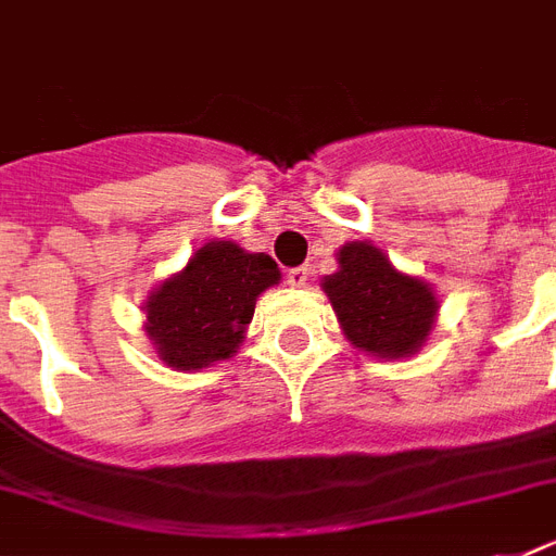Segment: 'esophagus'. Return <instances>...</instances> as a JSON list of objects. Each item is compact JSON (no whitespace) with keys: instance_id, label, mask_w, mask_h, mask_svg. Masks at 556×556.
I'll return each instance as SVG.
<instances>
[{"instance_id":"obj_1","label":"esophagus","mask_w":556,"mask_h":556,"mask_svg":"<svg viewBox=\"0 0 556 556\" xmlns=\"http://www.w3.org/2000/svg\"><path fill=\"white\" fill-rule=\"evenodd\" d=\"M286 282L291 288H305V282H308V268H291L286 274Z\"/></svg>"}]
</instances>
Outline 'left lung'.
<instances>
[{
    "mask_svg": "<svg viewBox=\"0 0 556 556\" xmlns=\"http://www.w3.org/2000/svg\"><path fill=\"white\" fill-rule=\"evenodd\" d=\"M338 265L331 277H323V291L349 343L387 361L415 355L439 314L430 282L401 274L387 253L369 242L343 244Z\"/></svg>",
    "mask_w": 556,
    "mask_h": 556,
    "instance_id": "8db88e82",
    "label": "left lung"
}]
</instances>
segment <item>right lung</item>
Masks as SVG:
<instances>
[{
	"mask_svg": "<svg viewBox=\"0 0 556 556\" xmlns=\"http://www.w3.org/2000/svg\"><path fill=\"white\" fill-rule=\"evenodd\" d=\"M268 253H248L213 239L192 253L185 270L164 279L147 300V334L173 369H207L236 355L253 320L256 296L277 286Z\"/></svg>",
	"mask_w": 556,
	"mask_h": 556,
	"instance_id": "right-lung-1",
	"label": "right lung"
}]
</instances>
